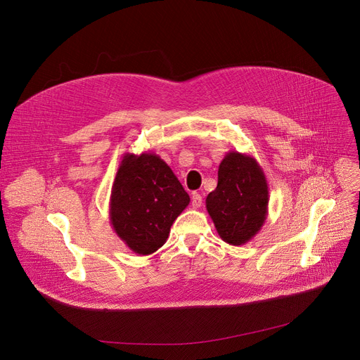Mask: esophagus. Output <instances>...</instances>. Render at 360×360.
Here are the masks:
<instances>
[{"label":"esophagus","instance_id":"esophagus-1","mask_svg":"<svg viewBox=\"0 0 360 360\" xmlns=\"http://www.w3.org/2000/svg\"><path fill=\"white\" fill-rule=\"evenodd\" d=\"M191 204H193L194 208H200L202 204V197L198 193H193V197H191Z\"/></svg>","mask_w":360,"mask_h":360}]
</instances>
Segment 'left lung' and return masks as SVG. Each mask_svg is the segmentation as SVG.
<instances>
[{"label": "left lung", "instance_id": "left-lung-1", "mask_svg": "<svg viewBox=\"0 0 360 360\" xmlns=\"http://www.w3.org/2000/svg\"><path fill=\"white\" fill-rule=\"evenodd\" d=\"M268 204V182L256 159L229 152L219 166L217 188L205 200L221 240L233 246L252 240L266 220Z\"/></svg>", "mask_w": 360, "mask_h": 360}]
</instances>
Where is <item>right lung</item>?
<instances>
[{
    "mask_svg": "<svg viewBox=\"0 0 360 360\" xmlns=\"http://www.w3.org/2000/svg\"><path fill=\"white\" fill-rule=\"evenodd\" d=\"M188 204L186 191L158 155L123 156L111 188L110 221L131 252L152 255L162 248Z\"/></svg>",
    "mask_w": 360,
    "mask_h": 360,
    "instance_id": "obj_1",
    "label": "right lung"
}]
</instances>
